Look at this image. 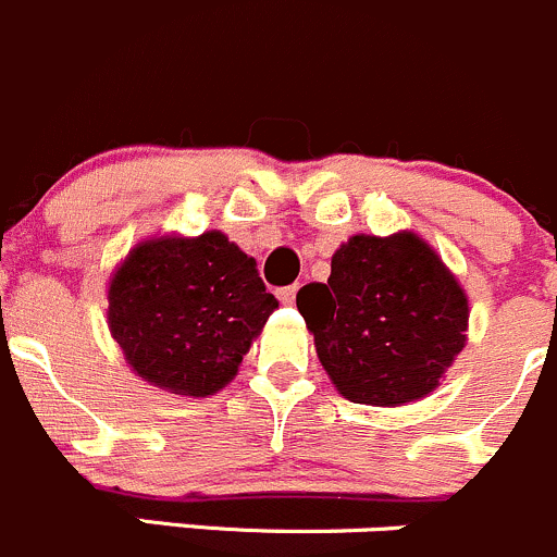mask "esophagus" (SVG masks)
<instances>
[{"label": "esophagus", "instance_id": "esophagus-1", "mask_svg": "<svg viewBox=\"0 0 557 557\" xmlns=\"http://www.w3.org/2000/svg\"><path fill=\"white\" fill-rule=\"evenodd\" d=\"M296 290H299V285H285V288L277 290V299L283 301V305H294Z\"/></svg>", "mask_w": 557, "mask_h": 557}]
</instances>
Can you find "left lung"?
I'll return each mask as SVG.
<instances>
[{
  "instance_id": "1",
  "label": "left lung",
  "mask_w": 557,
  "mask_h": 557,
  "mask_svg": "<svg viewBox=\"0 0 557 557\" xmlns=\"http://www.w3.org/2000/svg\"><path fill=\"white\" fill-rule=\"evenodd\" d=\"M296 307L350 403L394 408L428 397L466 348V290L410 231L350 236L332 256L329 283L305 285Z\"/></svg>"
}]
</instances>
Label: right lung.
I'll list each match as a JSON object with an SVG mask.
<instances>
[{
    "label": "right lung",
    "instance_id": "add662e5",
    "mask_svg": "<svg viewBox=\"0 0 557 557\" xmlns=\"http://www.w3.org/2000/svg\"><path fill=\"white\" fill-rule=\"evenodd\" d=\"M274 310L256 258L220 231L141 242L108 285V329L135 375L187 397L228 386Z\"/></svg>",
    "mask_w": 557,
    "mask_h": 557
}]
</instances>
